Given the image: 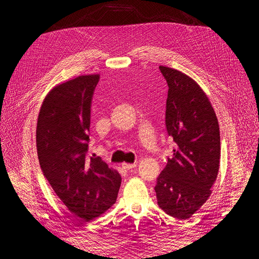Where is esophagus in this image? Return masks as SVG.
<instances>
[{
    "label": "esophagus",
    "mask_w": 259,
    "mask_h": 259,
    "mask_svg": "<svg viewBox=\"0 0 259 259\" xmlns=\"http://www.w3.org/2000/svg\"><path fill=\"white\" fill-rule=\"evenodd\" d=\"M137 167L136 163H122V168L125 170H133Z\"/></svg>",
    "instance_id": "obj_1"
}]
</instances>
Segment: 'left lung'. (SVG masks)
Returning a JSON list of instances; mask_svg holds the SVG:
<instances>
[{"label": "left lung", "instance_id": "left-lung-1", "mask_svg": "<svg viewBox=\"0 0 259 259\" xmlns=\"http://www.w3.org/2000/svg\"><path fill=\"white\" fill-rule=\"evenodd\" d=\"M168 83L167 133L176 144L172 158L157 178L158 205L171 217L188 219L211 195L221 160V135L214 110L195 80L159 67Z\"/></svg>", "mask_w": 259, "mask_h": 259}]
</instances>
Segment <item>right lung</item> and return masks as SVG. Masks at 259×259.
Returning a JSON list of instances; mask_svg holds the SVG:
<instances>
[{
	"instance_id": "add662e5",
	"label": "right lung",
	"mask_w": 259,
	"mask_h": 259,
	"mask_svg": "<svg viewBox=\"0 0 259 259\" xmlns=\"http://www.w3.org/2000/svg\"><path fill=\"white\" fill-rule=\"evenodd\" d=\"M99 74L79 75L48 93L36 124L45 177L69 210L90 222L117 200L121 177L100 157L88 156L91 101Z\"/></svg>"
}]
</instances>
